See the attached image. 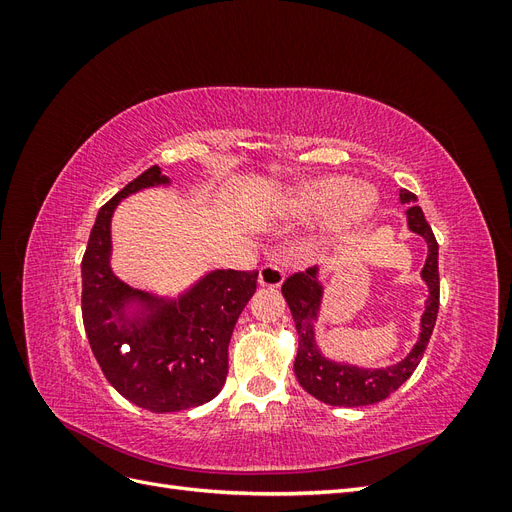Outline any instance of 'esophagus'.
Returning <instances> with one entry per match:
<instances>
[{"instance_id": "esophagus-1", "label": "esophagus", "mask_w": 512, "mask_h": 512, "mask_svg": "<svg viewBox=\"0 0 512 512\" xmlns=\"http://www.w3.org/2000/svg\"><path fill=\"white\" fill-rule=\"evenodd\" d=\"M284 277H286L284 267H280L277 262L269 260L258 271V284L265 286V288H280L282 282H284Z\"/></svg>"}]
</instances>
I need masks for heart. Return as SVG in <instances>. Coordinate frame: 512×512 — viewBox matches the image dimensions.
I'll list each match as a JSON object with an SVG mask.
<instances>
[{
  "instance_id": "1",
  "label": "heart",
  "mask_w": 512,
  "mask_h": 512,
  "mask_svg": "<svg viewBox=\"0 0 512 512\" xmlns=\"http://www.w3.org/2000/svg\"><path fill=\"white\" fill-rule=\"evenodd\" d=\"M376 192L369 185H352L348 177H322L301 183L282 203L290 220L309 222L331 213L333 235L361 226L376 209Z\"/></svg>"
}]
</instances>
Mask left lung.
<instances>
[{
  "mask_svg": "<svg viewBox=\"0 0 512 512\" xmlns=\"http://www.w3.org/2000/svg\"><path fill=\"white\" fill-rule=\"evenodd\" d=\"M399 198L404 205H410L406 209L410 230L421 235L429 245L427 262L421 273L429 286V299L421 318V337H418L416 346L404 361L384 369H359L324 359L314 342V320L318 316L322 299V286L318 284L316 267L294 273L282 284V294L299 333V352L297 359H294V374H297L299 384L309 395H314L329 406H371L395 393L414 374L418 363H421L433 327H436L440 307L438 241L425 220L423 209L416 205V196L408 190H401Z\"/></svg>",
  "mask_w": 512,
  "mask_h": 512,
  "instance_id": "left-lung-1",
  "label": "left lung"
}]
</instances>
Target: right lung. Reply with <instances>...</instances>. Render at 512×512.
I'll return each instance as SVG.
<instances>
[{"instance_id": "1", "label": "right lung", "mask_w": 512, "mask_h": 512, "mask_svg": "<svg viewBox=\"0 0 512 512\" xmlns=\"http://www.w3.org/2000/svg\"><path fill=\"white\" fill-rule=\"evenodd\" d=\"M160 183L168 177L151 166L108 200L81 262L83 324L96 361L123 397L158 414L207 404L222 391L230 335L258 280V271H213L170 305L117 280L108 267L113 211L121 198ZM136 298L146 314L126 328L122 309Z\"/></svg>"}]
</instances>
